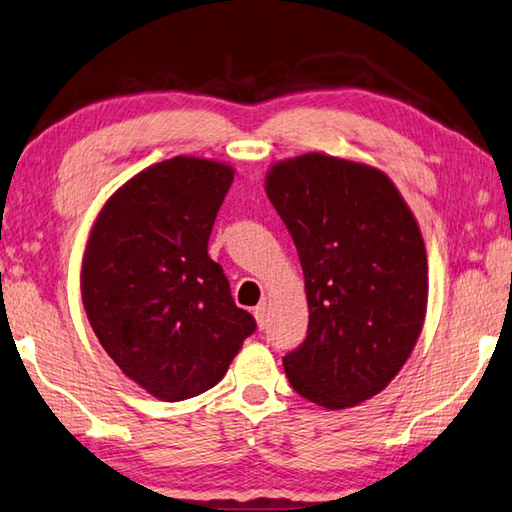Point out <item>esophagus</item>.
I'll use <instances>...</instances> for the list:
<instances>
[{
  "mask_svg": "<svg viewBox=\"0 0 512 512\" xmlns=\"http://www.w3.org/2000/svg\"><path fill=\"white\" fill-rule=\"evenodd\" d=\"M253 315H255V319H257V326L259 328H264L266 326V304H259V306H255L253 308Z\"/></svg>",
  "mask_w": 512,
  "mask_h": 512,
  "instance_id": "34e87169",
  "label": "esophagus"
}]
</instances>
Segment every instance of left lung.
Masks as SVG:
<instances>
[{
  "instance_id": "1",
  "label": "left lung",
  "mask_w": 512,
  "mask_h": 512,
  "mask_svg": "<svg viewBox=\"0 0 512 512\" xmlns=\"http://www.w3.org/2000/svg\"><path fill=\"white\" fill-rule=\"evenodd\" d=\"M266 195L295 242L310 313L284 357L288 382L330 410L364 402L402 370L424 326L415 217L382 170L322 153L275 164Z\"/></svg>"
}]
</instances>
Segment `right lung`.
<instances>
[{
  "label": "right lung",
  "mask_w": 512,
  "mask_h": 512,
  "mask_svg": "<svg viewBox=\"0 0 512 512\" xmlns=\"http://www.w3.org/2000/svg\"><path fill=\"white\" fill-rule=\"evenodd\" d=\"M230 184L226 164L166 159L108 199L88 239V322L124 375L164 402L213 388L257 328L208 257Z\"/></svg>",
  "instance_id": "obj_1"
}]
</instances>
